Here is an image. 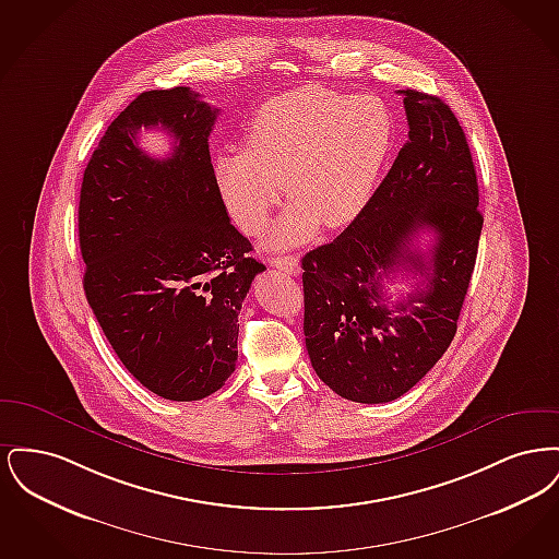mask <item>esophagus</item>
Returning <instances> with one entry per match:
<instances>
[{
  "label": "esophagus",
  "mask_w": 559,
  "mask_h": 559,
  "mask_svg": "<svg viewBox=\"0 0 559 559\" xmlns=\"http://www.w3.org/2000/svg\"><path fill=\"white\" fill-rule=\"evenodd\" d=\"M270 266L278 267L285 274H297L299 272V260L295 255H281V258H272Z\"/></svg>",
  "instance_id": "34e87169"
}]
</instances>
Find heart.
<instances>
[{
	"label": "heart",
	"instance_id": "heart-1",
	"mask_svg": "<svg viewBox=\"0 0 559 559\" xmlns=\"http://www.w3.org/2000/svg\"><path fill=\"white\" fill-rule=\"evenodd\" d=\"M396 140L392 110L371 96L299 85L253 115L245 146L224 148L213 163L219 199L249 235L264 230L281 203H293L270 233L285 249L324 228H342L371 203Z\"/></svg>",
	"mask_w": 559,
	"mask_h": 559
}]
</instances>
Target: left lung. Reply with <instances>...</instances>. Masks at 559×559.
Wrapping results in <instances>:
<instances>
[{
    "instance_id": "1",
    "label": "left lung",
    "mask_w": 559,
    "mask_h": 559,
    "mask_svg": "<svg viewBox=\"0 0 559 559\" xmlns=\"http://www.w3.org/2000/svg\"><path fill=\"white\" fill-rule=\"evenodd\" d=\"M408 140L371 203L301 260L304 335L312 367L342 399L392 402L419 383L456 333L484 217L476 167L451 107L400 90ZM432 235L421 252L414 240ZM416 289L390 302L384 283Z\"/></svg>"
}]
</instances>
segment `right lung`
Returning <instances> with one entry per match:
<instances>
[{
    "label": "right lung",
    "mask_w": 559,
    "mask_h": 559,
    "mask_svg": "<svg viewBox=\"0 0 559 559\" xmlns=\"http://www.w3.org/2000/svg\"><path fill=\"white\" fill-rule=\"evenodd\" d=\"M219 115L190 87L144 92L100 138L80 197L83 289L123 367L160 399L217 392L235 371L239 314L266 266L219 199L210 133ZM176 140L165 160L140 127Z\"/></svg>",
    "instance_id": "add662e5"
}]
</instances>
